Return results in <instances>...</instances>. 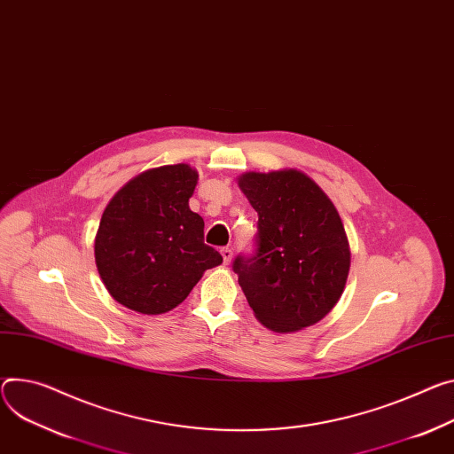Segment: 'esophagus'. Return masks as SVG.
<instances>
[{
  "label": "esophagus",
  "instance_id": "34e87169",
  "mask_svg": "<svg viewBox=\"0 0 454 454\" xmlns=\"http://www.w3.org/2000/svg\"><path fill=\"white\" fill-rule=\"evenodd\" d=\"M221 255H223L224 262L228 264L231 261V257H233V252H231V248H228V246H226V248H221Z\"/></svg>",
  "mask_w": 454,
  "mask_h": 454
}]
</instances>
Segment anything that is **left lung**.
I'll use <instances>...</instances> for the list:
<instances>
[{
	"mask_svg": "<svg viewBox=\"0 0 454 454\" xmlns=\"http://www.w3.org/2000/svg\"><path fill=\"white\" fill-rule=\"evenodd\" d=\"M239 186L259 214L255 252L233 261L250 308L275 333L317 324L339 302L349 273L337 208L299 170L248 172Z\"/></svg>",
	"mask_w": 454,
	"mask_h": 454,
	"instance_id": "left-lung-1",
	"label": "left lung"
}]
</instances>
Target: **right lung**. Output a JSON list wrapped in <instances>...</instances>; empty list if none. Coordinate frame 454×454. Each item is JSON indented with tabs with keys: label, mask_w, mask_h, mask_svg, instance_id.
Wrapping results in <instances>:
<instances>
[{
	"label": "right lung",
	"mask_w": 454,
	"mask_h": 454,
	"mask_svg": "<svg viewBox=\"0 0 454 454\" xmlns=\"http://www.w3.org/2000/svg\"><path fill=\"white\" fill-rule=\"evenodd\" d=\"M197 177L188 164H167L134 177L106 204L94 252L119 304L145 315L167 313L206 270L223 262L204 244V221L188 206Z\"/></svg>",
	"instance_id": "add662e5"
}]
</instances>
